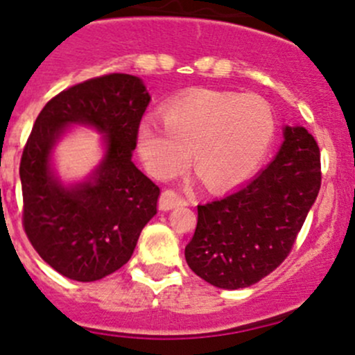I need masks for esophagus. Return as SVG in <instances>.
I'll return each instance as SVG.
<instances>
[{
    "instance_id": "1",
    "label": "esophagus",
    "mask_w": 355,
    "mask_h": 355,
    "mask_svg": "<svg viewBox=\"0 0 355 355\" xmlns=\"http://www.w3.org/2000/svg\"><path fill=\"white\" fill-rule=\"evenodd\" d=\"M158 206L162 211H170V209L177 206H185V199L178 196L177 192H173V190H165V192L159 196Z\"/></svg>"
}]
</instances>
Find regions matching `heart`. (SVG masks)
<instances>
[{"mask_svg":"<svg viewBox=\"0 0 355 355\" xmlns=\"http://www.w3.org/2000/svg\"><path fill=\"white\" fill-rule=\"evenodd\" d=\"M163 121L146 117L137 128V153L159 180L193 168L209 189L246 180L274 141L275 115L255 93L196 89L166 103Z\"/></svg>","mask_w":355,"mask_h":355,"instance_id":"1","label":"heart"}]
</instances>
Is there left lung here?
I'll return each instance as SVG.
<instances>
[{"mask_svg":"<svg viewBox=\"0 0 355 355\" xmlns=\"http://www.w3.org/2000/svg\"><path fill=\"white\" fill-rule=\"evenodd\" d=\"M320 185L315 137L301 125H286L267 168L236 192L197 206L196 233L185 246L189 267L221 289L259 282L289 255Z\"/></svg>","mask_w":355,"mask_h":355,"instance_id":"left-lung-1","label":"left lung"}]
</instances>
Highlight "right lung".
Segmentation results:
<instances>
[{
  "label": "right lung",
  "mask_w": 355,
  "mask_h": 355,
  "mask_svg": "<svg viewBox=\"0 0 355 355\" xmlns=\"http://www.w3.org/2000/svg\"><path fill=\"white\" fill-rule=\"evenodd\" d=\"M149 100L141 78L105 74L55 95L33 124L20 162L24 227L44 262L64 277L92 282L119 270L156 214L159 187L130 159ZM74 123L103 133L106 153L88 179L64 186L51 153Z\"/></svg>",
  "instance_id": "right-lung-1"
}]
</instances>
